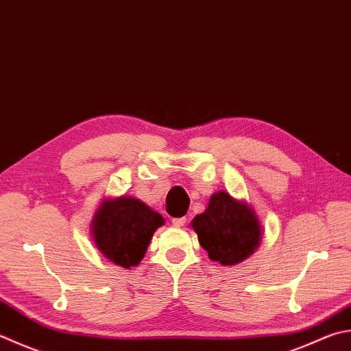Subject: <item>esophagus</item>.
<instances>
[{"label":"esophagus","mask_w":351,"mask_h":351,"mask_svg":"<svg viewBox=\"0 0 351 351\" xmlns=\"http://www.w3.org/2000/svg\"><path fill=\"white\" fill-rule=\"evenodd\" d=\"M171 223H173V226L176 228H182L184 223H186V217H177V218H173L171 220Z\"/></svg>","instance_id":"1"}]
</instances>
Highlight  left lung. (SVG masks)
Masks as SVG:
<instances>
[{
    "label": "left lung",
    "instance_id": "8db88e82",
    "mask_svg": "<svg viewBox=\"0 0 351 351\" xmlns=\"http://www.w3.org/2000/svg\"><path fill=\"white\" fill-rule=\"evenodd\" d=\"M193 228L200 246L221 266H235L246 260L261 238L254 210L223 191L210 197L208 209L194 218Z\"/></svg>",
    "mask_w": 351,
    "mask_h": 351
}]
</instances>
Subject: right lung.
<instances>
[{
  "label": "right lung",
  "instance_id": "obj_1",
  "mask_svg": "<svg viewBox=\"0 0 351 351\" xmlns=\"http://www.w3.org/2000/svg\"><path fill=\"white\" fill-rule=\"evenodd\" d=\"M163 217L141 200L121 197L102 203L93 221L97 249L111 263L125 269L137 266Z\"/></svg>",
  "mask_w": 351,
  "mask_h": 351
}]
</instances>
